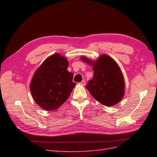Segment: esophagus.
<instances>
[{"label": "esophagus", "instance_id": "34e87169", "mask_svg": "<svg viewBox=\"0 0 157 157\" xmlns=\"http://www.w3.org/2000/svg\"><path fill=\"white\" fill-rule=\"evenodd\" d=\"M80 84H81L82 85H83V86H84V85L86 84V81H85V80H82V81L80 82Z\"/></svg>", "mask_w": 157, "mask_h": 157}]
</instances>
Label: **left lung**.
I'll return each mask as SVG.
<instances>
[{
  "label": "left lung",
  "mask_w": 157,
  "mask_h": 157,
  "mask_svg": "<svg viewBox=\"0 0 157 157\" xmlns=\"http://www.w3.org/2000/svg\"><path fill=\"white\" fill-rule=\"evenodd\" d=\"M82 59L93 66L94 76L86 85L93 97L105 106L118 103L124 94L125 86L121 71L117 63L106 55L94 62L86 57Z\"/></svg>",
  "instance_id": "left-lung-1"
}]
</instances>
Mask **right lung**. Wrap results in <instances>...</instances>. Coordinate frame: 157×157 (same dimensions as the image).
I'll return each mask as SVG.
<instances>
[{
  "label": "right lung",
  "mask_w": 157,
  "mask_h": 157,
  "mask_svg": "<svg viewBox=\"0 0 157 157\" xmlns=\"http://www.w3.org/2000/svg\"><path fill=\"white\" fill-rule=\"evenodd\" d=\"M68 62L59 54L46 59L36 70L30 83L36 102L47 111L57 109L71 94L75 83L73 74L67 71Z\"/></svg>",
  "instance_id": "right-lung-1"
}]
</instances>
